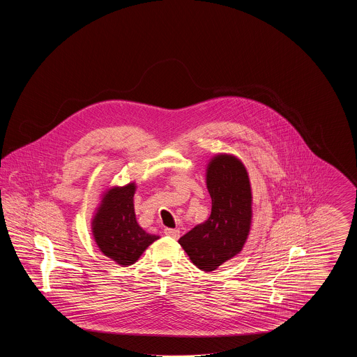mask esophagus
<instances>
[{"label":"esophagus","mask_w":357,"mask_h":357,"mask_svg":"<svg viewBox=\"0 0 357 357\" xmlns=\"http://www.w3.org/2000/svg\"><path fill=\"white\" fill-rule=\"evenodd\" d=\"M165 234H166V236H169V237L174 238V239H176V238H179L181 231H179L178 229H170V227H166V229H165Z\"/></svg>","instance_id":"esophagus-1"}]
</instances>
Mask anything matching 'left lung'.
Masks as SVG:
<instances>
[{"label":"left lung","instance_id":"8db88e82","mask_svg":"<svg viewBox=\"0 0 357 357\" xmlns=\"http://www.w3.org/2000/svg\"><path fill=\"white\" fill-rule=\"evenodd\" d=\"M207 190L213 204L208 220L179 243L195 266L211 272L242 250L252 222V190L245 166L230 155L210 162Z\"/></svg>","mask_w":357,"mask_h":357}]
</instances>
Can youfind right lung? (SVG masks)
Returning <instances> with one entry per match:
<instances>
[{"mask_svg": "<svg viewBox=\"0 0 357 357\" xmlns=\"http://www.w3.org/2000/svg\"><path fill=\"white\" fill-rule=\"evenodd\" d=\"M134 194V183L109 190L93 220V236L98 246L104 255L124 266L136 262L158 239L137 225Z\"/></svg>", "mask_w": 357, "mask_h": 357, "instance_id": "obj_1", "label": "right lung"}]
</instances>
